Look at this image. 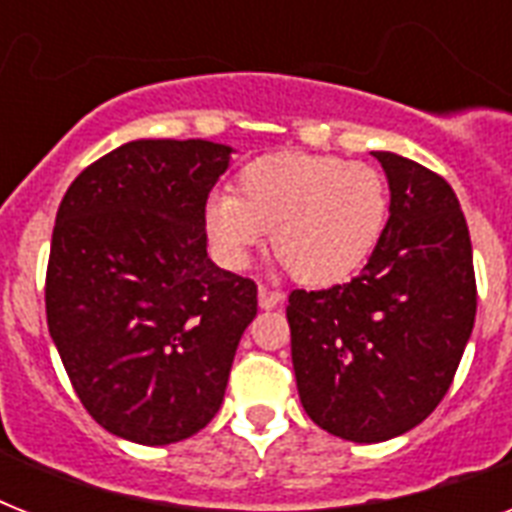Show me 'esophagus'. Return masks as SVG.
<instances>
[{"mask_svg": "<svg viewBox=\"0 0 512 512\" xmlns=\"http://www.w3.org/2000/svg\"><path fill=\"white\" fill-rule=\"evenodd\" d=\"M257 303H260V308H263V311H271V308L281 305V292H273V289H268V287H260L257 289Z\"/></svg>", "mask_w": 512, "mask_h": 512, "instance_id": "1", "label": "esophagus"}]
</instances>
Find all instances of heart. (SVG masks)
<instances>
[{
    "label": "heart",
    "mask_w": 512,
    "mask_h": 512,
    "mask_svg": "<svg viewBox=\"0 0 512 512\" xmlns=\"http://www.w3.org/2000/svg\"><path fill=\"white\" fill-rule=\"evenodd\" d=\"M388 207V183L372 164L281 151L241 167L236 193L209 196L204 233L217 263L244 271L273 231V252L297 281L332 287L372 257Z\"/></svg>",
    "instance_id": "1"
}]
</instances>
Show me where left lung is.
Returning <instances> with one entry per match:
<instances>
[{"label":"left lung","instance_id":"obj_1","mask_svg":"<svg viewBox=\"0 0 512 512\" xmlns=\"http://www.w3.org/2000/svg\"><path fill=\"white\" fill-rule=\"evenodd\" d=\"M374 159L390 217L369 263L348 284L295 289L287 305L303 409L356 444L401 436L441 404L476 321L473 247L452 185L390 151Z\"/></svg>","mask_w":512,"mask_h":512}]
</instances>
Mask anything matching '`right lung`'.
I'll list each match as a JSON object with an SVG mask.
<instances>
[{
    "label": "right lung",
    "mask_w": 512,
    "mask_h": 512,
    "mask_svg": "<svg viewBox=\"0 0 512 512\" xmlns=\"http://www.w3.org/2000/svg\"><path fill=\"white\" fill-rule=\"evenodd\" d=\"M228 162L223 143L132 140L58 207L50 337L92 420L135 444H175L215 417L257 313L255 281L207 257L204 204Z\"/></svg>",
    "instance_id": "right-lung-1"
}]
</instances>
